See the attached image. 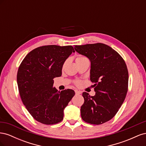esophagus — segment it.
<instances>
[{"label": "esophagus", "mask_w": 146, "mask_h": 146, "mask_svg": "<svg viewBox=\"0 0 146 146\" xmlns=\"http://www.w3.org/2000/svg\"><path fill=\"white\" fill-rule=\"evenodd\" d=\"M75 92H76V95H79L81 94V91H78V90H75Z\"/></svg>", "instance_id": "34e87169"}]
</instances>
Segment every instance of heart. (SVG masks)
Returning a JSON list of instances; mask_svg holds the SVG:
<instances>
[{
    "mask_svg": "<svg viewBox=\"0 0 146 146\" xmlns=\"http://www.w3.org/2000/svg\"><path fill=\"white\" fill-rule=\"evenodd\" d=\"M85 60H88V59L86 58V56H83V55H78V56H77L76 57V63H77L82 62V61H85ZM66 62H67V61H66L65 62L63 63V67L65 66ZM81 83H82V82L80 80H77V81L75 82V84H76V85H77V86L80 85Z\"/></svg>",
    "mask_w": 146,
    "mask_h": 146,
    "instance_id": "b5f03b06",
    "label": "heart"
}]
</instances>
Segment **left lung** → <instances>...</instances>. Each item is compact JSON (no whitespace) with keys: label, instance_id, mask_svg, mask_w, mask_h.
Here are the masks:
<instances>
[{"label":"left lung","instance_id":"1","mask_svg":"<svg viewBox=\"0 0 146 146\" xmlns=\"http://www.w3.org/2000/svg\"><path fill=\"white\" fill-rule=\"evenodd\" d=\"M78 54L91 61L90 80L96 94L83 92L80 112L83 120L99 125L111 119L124 101L128 91L129 72L125 61L114 49L102 43L75 46Z\"/></svg>","mask_w":146,"mask_h":146}]
</instances>
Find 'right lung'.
<instances>
[{"label":"right lung","mask_w":146,"mask_h":146,"mask_svg":"<svg viewBox=\"0 0 146 146\" xmlns=\"http://www.w3.org/2000/svg\"><path fill=\"white\" fill-rule=\"evenodd\" d=\"M72 52V46L39 47L25 56L17 70L21 100L32 116L44 124L62 121L64 109L75 95L72 90L58 91L53 87V79L61 76L63 63Z\"/></svg>","instance_id":"1"}]
</instances>
